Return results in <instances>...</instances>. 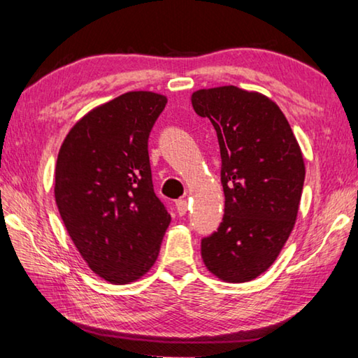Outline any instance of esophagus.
Masks as SVG:
<instances>
[{
    "instance_id": "34e87169",
    "label": "esophagus",
    "mask_w": 358,
    "mask_h": 358,
    "mask_svg": "<svg viewBox=\"0 0 358 358\" xmlns=\"http://www.w3.org/2000/svg\"><path fill=\"white\" fill-rule=\"evenodd\" d=\"M175 207H177V213H178L180 216L186 215V211H187V202L185 201V199H180V201L175 202Z\"/></svg>"
}]
</instances>
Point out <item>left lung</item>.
<instances>
[{
  "instance_id": "1",
  "label": "left lung",
  "mask_w": 358,
  "mask_h": 358,
  "mask_svg": "<svg viewBox=\"0 0 358 358\" xmlns=\"http://www.w3.org/2000/svg\"><path fill=\"white\" fill-rule=\"evenodd\" d=\"M191 102L215 126L226 197L220 227L202 238L203 264L222 281H251L275 262L294 229L305 181L301 150L264 94L229 85L199 90Z\"/></svg>"
}]
</instances>
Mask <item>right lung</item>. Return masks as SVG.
I'll return each mask as SVG.
<instances>
[{"label":"right lung","instance_id":"obj_1","mask_svg":"<svg viewBox=\"0 0 358 358\" xmlns=\"http://www.w3.org/2000/svg\"><path fill=\"white\" fill-rule=\"evenodd\" d=\"M167 98L129 92L77 121L59 148L55 201L71 240L113 284L153 266L171 215L153 189L148 137Z\"/></svg>","mask_w":358,"mask_h":358}]
</instances>
